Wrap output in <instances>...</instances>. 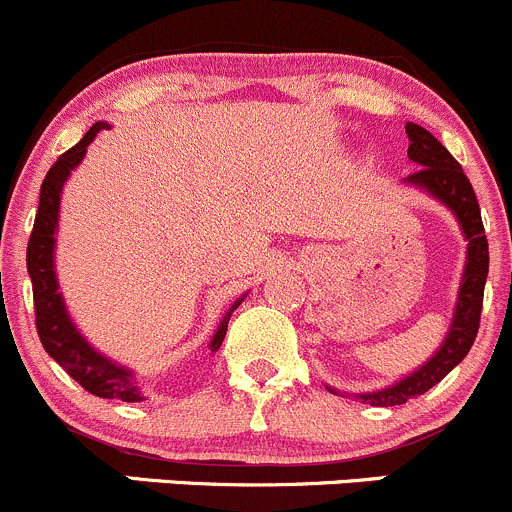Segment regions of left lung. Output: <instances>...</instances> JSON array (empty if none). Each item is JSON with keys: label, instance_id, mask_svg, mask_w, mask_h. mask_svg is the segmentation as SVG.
<instances>
[{"label": "left lung", "instance_id": "8db88e82", "mask_svg": "<svg viewBox=\"0 0 512 512\" xmlns=\"http://www.w3.org/2000/svg\"><path fill=\"white\" fill-rule=\"evenodd\" d=\"M407 138V155L419 170L404 179V184L434 197L436 202L444 204L456 217L463 231V239L468 241L466 263H463L461 286H458L456 305H453L451 325L446 330V337L439 345V350L424 365L416 367L414 372L404 374L402 379H397L389 387L355 394V399L372 404V407H397V404L421 397L434 384H439L468 355L473 340H476L478 323H481L483 288H486L488 278V239L486 231H483L481 207H478L471 182L463 175L461 165L453 160L451 152L429 130L416 123H407ZM328 389L333 394H345L335 387Z\"/></svg>", "mask_w": 512, "mask_h": 512}]
</instances>
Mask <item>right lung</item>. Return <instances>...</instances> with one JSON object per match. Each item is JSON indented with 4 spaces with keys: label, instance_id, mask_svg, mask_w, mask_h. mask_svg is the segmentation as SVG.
<instances>
[{
    "label": "right lung",
    "instance_id": "obj_1",
    "mask_svg": "<svg viewBox=\"0 0 512 512\" xmlns=\"http://www.w3.org/2000/svg\"><path fill=\"white\" fill-rule=\"evenodd\" d=\"M108 123H96L86 135H83L78 145L66 150L59 160L54 162L49 172H46L44 182H41L39 194V212L34 219V231L29 236V246H26V271H29L31 288H34V310H36V330H39L41 345L44 350L54 357L56 362L81 384L91 394L103 399H123V402H142L145 392H142L138 377L130 367L120 365V362L110 360L103 352H98L91 342L83 337L78 325L73 323L71 313L66 308V300L59 291V276H56V231H59V209H61V194L63 184L71 177V172L86 157L88 145L96 140L100 130H108ZM246 295V293H244ZM234 300L224 318L219 320V328L214 330L212 340H209V350H219L224 342L226 328H229V318L244 300Z\"/></svg>",
    "mask_w": 512,
    "mask_h": 512
}]
</instances>
